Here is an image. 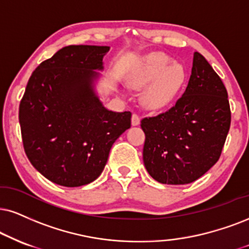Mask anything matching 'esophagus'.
Masks as SVG:
<instances>
[{
  "label": "esophagus",
  "instance_id": "esophagus-1",
  "mask_svg": "<svg viewBox=\"0 0 249 249\" xmlns=\"http://www.w3.org/2000/svg\"><path fill=\"white\" fill-rule=\"evenodd\" d=\"M141 124V119L137 114H133L131 116V124L133 125H139Z\"/></svg>",
  "mask_w": 249,
  "mask_h": 249
}]
</instances>
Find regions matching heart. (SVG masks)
<instances>
[{
	"mask_svg": "<svg viewBox=\"0 0 249 249\" xmlns=\"http://www.w3.org/2000/svg\"><path fill=\"white\" fill-rule=\"evenodd\" d=\"M188 71L181 62L162 53L146 55L129 76V84L143 89V106L149 110H161L170 107L185 88Z\"/></svg>",
	"mask_w": 249,
	"mask_h": 249,
	"instance_id": "heart-1",
	"label": "heart"
}]
</instances>
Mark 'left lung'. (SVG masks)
Returning a JSON list of instances; mask_svg holds the SVG:
<instances>
[{
	"mask_svg": "<svg viewBox=\"0 0 249 249\" xmlns=\"http://www.w3.org/2000/svg\"><path fill=\"white\" fill-rule=\"evenodd\" d=\"M230 124L228 91L203 55L195 52L188 85L176 106L141 122L144 166L160 183L193 182L219 159Z\"/></svg>",
	"mask_w": 249,
	"mask_h": 249,
	"instance_id": "8db88e82",
	"label": "left lung"
}]
</instances>
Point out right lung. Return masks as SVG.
<instances>
[{"label": "right lung", "mask_w": 249, "mask_h": 249, "mask_svg": "<svg viewBox=\"0 0 249 249\" xmlns=\"http://www.w3.org/2000/svg\"><path fill=\"white\" fill-rule=\"evenodd\" d=\"M108 46L71 45L38 66L19 105L24 150L36 171L64 187L85 186L104 171L130 112L107 109L97 92Z\"/></svg>", "instance_id": "right-lung-1"}]
</instances>
